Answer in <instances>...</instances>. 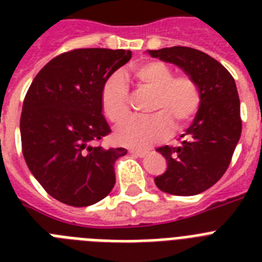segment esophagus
Listing matches in <instances>:
<instances>
[{
  "label": "esophagus",
  "instance_id": "1",
  "mask_svg": "<svg viewBox=\"0 0 262 262\" xmlns=\"http://www.w3.org/2000/svg\"><path fill=\"white\" fill-rule=\"evenodd\" d=\"M130 154H133V155L139 156V158H145V156L148 155V152L145 151H136V149H132Z\"/></svg>",
  "mask_w": 262,
  "mask_h": 262
}]
</instances>
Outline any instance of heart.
I'll return each instance as SVG.
<instances>
[{
	"instance_id": "b5f03b06",
	"label": "heart",
	"mask_w": 262,
	"mask_h": 262,
	"mask_svg": "<svg viewBox=\"0 0 262 262\" xmlns=\"http://www.w3.org/2000/svg\"><path fill=\"white\" fill-rule=\"evenodd\" d=\"M141 88L154 92L149 117L130 118L115 130V139L129 148L144 149L163 141L175 130H183L201 106V90L190 75H174L171 67L162 61H148L132 69ZM100 106L108 121L115 125L130 114L129 87L121 73H113L100 90Z\"/></svg>"
}]
</instances>
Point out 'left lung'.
I'll return each instance as SVG.
<instances>
[{
    "instance_id": "obj_1",
    "label": "left lung",
    "mask_w": 262,
    "mask_h": 262,
    "mask_svg": "<svg viewBox=\"0 0 262 262\" xmlns=\"http://www.w3.org/2000/svg\"><path fill=\"white\" fill-rule=\"evenodd\" d=\"M148 53L182 68L201 90V106L182 135L181 145L156 149L167 160V170L155 178L162 191L199 194L227 171L239 141L242 119L235 80L219 61L191 47H166Z\"/></svg>"
}]
</instances>
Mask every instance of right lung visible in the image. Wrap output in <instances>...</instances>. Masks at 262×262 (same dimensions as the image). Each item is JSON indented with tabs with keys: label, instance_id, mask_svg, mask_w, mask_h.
<instances>
[{
	"label": "right lung",
	"instance_id": "1",
	"mask_svg": "<svg viewBox=\"0 0 262 262\" xmlns=\"http://www.w3.org/2000/svg\"><path fill=\"white\" fill-rule=\"evenodd\" d=\"M130 58L129 50L75 49L47 62L27 91L23 155L43 189L61 203L88 207L114 187V164L127 151L100 145L111 133L100 90Z\"/></svg>",
	"mask_w": 262,
	"mask_h": 262
}]
</instances>
